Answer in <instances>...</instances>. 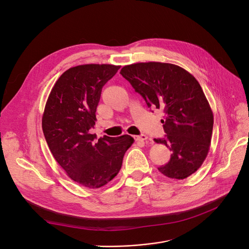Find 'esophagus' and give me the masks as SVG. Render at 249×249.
Returning a JSON list of instances; mask_svg holds the SVG:
<instances>
[{"label": "esophagus", "mask_w": 249, "mask_h": 249, "mask_svg": "<svg viewBox=\"0 0 249 249\" xmlns=\"http://www.w3.org/2000/svg\"><path fill=\"white\" fill-rule=\"evenodd\" d=\"M147 138H148L147 135H145V134H140L139 136L136 137V140H139V141H146Z\"/></svg>", "instance_id": "obj_1"}]
</instances>
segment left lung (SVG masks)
I'll list each match as a JSON object with an SVG mask.
<instances>
[{"label":"left lung","mask_w":249,"mask_h":249,"mask_svg":"<svg viewBox=\"0 0 249 249\" xmlns=\"http://www.w3.org/2000/svg\"><path fill=\"white\" fill-rule=\"evenodd\" d=\"M120 73L148 108L160 109L164 114L161 123L165 135L154 140L166 145L172 154L159 171L177 179L194 174L208 154L214 123L210 105L198 81L178 65L162 62L126 65Z\"/></svg>","instance_id":"1"}]
</instances>
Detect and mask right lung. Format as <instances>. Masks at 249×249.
<instances>
[{"mask_svg": "<svg viewBox=\"0 0 249 249\" xmlns=\"http://www.w3.org/2000/svg\"><path fill=\"white\" fill-rule=\"evenodd\" d=\"M120 67L77 65L64 71L52 88L42 117L48 147L69 177L87 188L105 186L119 173L134 139L129 135L97 140L90 134L103 87Z\"/></svg>", "mask_w": 249, "mask_h": 249, "instance_id": "add662e5", "label": "right lung"}]
</instances>
